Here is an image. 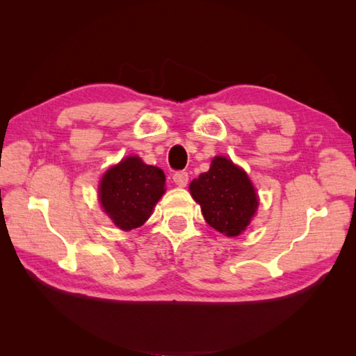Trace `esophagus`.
<instances>
[{
	"label": "esophagus",
	"mask_w": 356,
	"mask_h": 356,
	"mask_svg": "<svg viewBox=\"0 0 356 356\" xmlns=\"http://www.w3.org/2000/svg\"><path fill=\"white\" fill-rule=\"evenodd\" d=\"M174 182L177 186H179V187H186L187 184H188V174L187 172H184V170H178V172H175L174 174Z\"/></svg>",
	"instance_id": "34e87169"
}]
</instances>
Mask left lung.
<instances>
[{
	"label": "left lung",
	"mask_w": 356,
	"mask_h": 356,
	"mask_svg": "<svg viewBox=\"0 0 356 356\" xmlns=\"http://www.w3.org/2000/svg\"><path fill=\"white\" fill-rule=\"evenodd\" d=\"M190 193L207 222L225 236L241 234L258 207L257 193L245 170L225 157H215L209 170L191 181Z\"/></svg>",
	"instance_id": "1"
}]
</instances>
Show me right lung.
Masks as SVG:
<instances>
[{"label": "right lung", "mask_w": 356, "mask_h": 356, "mask_svg": "<svg viewBox=\"0 0 356 356\" xmlns=\"http://www.w3.org/2000/svg\"><path fill=\"white\" fill-rule=\"evenodd\" d=\"M163 193V170L131 156L105 172L99 186V200L117 227L132 230L148 220Z\"/></svg>", "instance_id": "right-lung-1"}]
</instances>
